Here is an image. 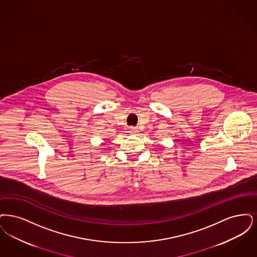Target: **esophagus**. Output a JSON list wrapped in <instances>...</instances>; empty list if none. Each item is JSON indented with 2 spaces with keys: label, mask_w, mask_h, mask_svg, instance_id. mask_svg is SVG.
I'll use <instances>...</instances> for the list:
<instances>
[{
  "label": "esophagus",
  "mask_w": 257,
  "mask_h": 257,
  "mask_svg": "<svg viewBox=\"0 0 257 257\" xmlns=\"http://www.w3.org/2000/svg\"><path fill=\"white\" fill-rule=\"evenodd\" d=\"M128 133L132 134V135H137V134L139 133V131H138L137 127H131L130 131H128Z\"/></svg>",
  "instance_id": "1"
}]
</instances>
